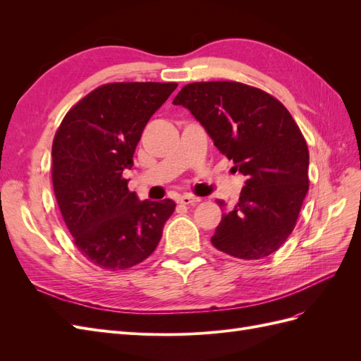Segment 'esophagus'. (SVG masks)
I'll use <instances>...</instances> for the list:
<instances>
[{
    "label": "esophagus",
    "mask_w": 361,
    "mask_h": 361,
    "mask_svg": "<svg viewBox=\"0 0 361 361\" xmlns=\"http://www.w3.org/2000/svg\"><path fill=\"white\" fill-rule=\"evenodd\" d=\"M200 200H202L200 197H195V195H192V194H183V195H180V197L178 199V202H179V203H182V204H188V206L197 204Z\"/></svg>",
    "instance_id": "obj_1"
}]
</instances>
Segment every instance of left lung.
I'll use <instances>...</instances> for the list:
<instances>
[{
  "instance_id": "1",
  "label": "left lung",
  "mask_w": 361,
  "mask_h": 361,
  "mask_svg": "<svg viewBox=\"0 0 361 361\" xmlns=\"http://www.w3.org/2000/svg\"><path fill=\"white\" fill-rule=\"evenodd\" d=\"M173 104L188 108L247 178L211 238L214 247L245 260L274 253L292 233L309 191V149L286 106L235 81L188 84Z\"/></svg>"
}]
</instances>
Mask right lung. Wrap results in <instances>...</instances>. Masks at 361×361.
Instances as JSON below:
<instances>
[{
	"instance_id": "obj_1",
	"label": "right lung",
	"mask_w": 361,
	"mask_h": 361,
	"mask_svg": "<svg viewBox=\"0 0 361 361\" xmlns=\"http://www.w3.org/2000/svg\"><path fill=\"white\" fill-rule=\"evenodd\" d=\"M176 82L104 84L73 105L52 143V185L73 243L102 269L134 267L154 253L176 203L140 202L123 170L149 118Z\"/></svg>"
}]
</instances>
